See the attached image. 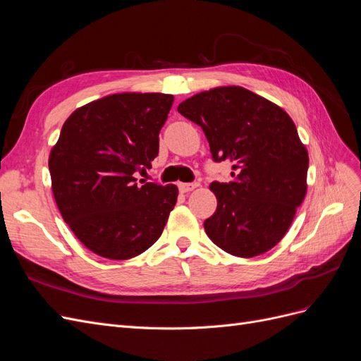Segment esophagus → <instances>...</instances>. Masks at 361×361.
<instances>
[{
    "label": "esophagus",
    "mask_w": 361,
    "mask_h": 361,
    "mask_svg": "<svg viewBox=\"0 0 361 361\" xmlns=\"http://www.w3.org/2000/svg\"><path fill=\"white\" fill-rule=\"evenodd\" d=\"M199 182H191V183H179V190L180 192H190L199 187Z\"/></svg>",
    "instance_id": "1"
}]
</instances>
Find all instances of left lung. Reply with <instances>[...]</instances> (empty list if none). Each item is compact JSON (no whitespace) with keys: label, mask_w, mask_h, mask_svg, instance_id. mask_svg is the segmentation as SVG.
I'll use <instances>...</instances> for the list:
<instances>
[{"label":"left lung","mask_w":361,"mask_h":361,"mask_svg":"<svg viewBox=\"0 0 361 361\" xmlns=\"http://www.w3.org/2000/svg\"><path fill=\"white\" fill-rule=\"evenodd\" d=\"M178 111L202 126L215 161L228 159L231 182H212L216 211L204 232L226 253L255 257L286 235L307 192L309 154L289 114L239 85L188 97Z\"/></svg>","instance_id":"1"}]
</instances>
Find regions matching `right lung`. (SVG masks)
Here are the masks:
<instances>
[{
	"label": "right lung",
	"mask_w": 361,
	"mask_h": 361,
	"mask_svg": "<svg viewBox=\"0 0 361 361\" xmlns=\"http://www.w3.org/2000/svg\"><path fill=\"white\" fill-rule=\"evenodd\" d=\"M173 94L116 93L75 110L51 149L59 211L94 255L125 260L157 243L178 200L176 185L137 180L159 150Z\"/></svg>",
	"instance_id": "1"
}]
</instances>
